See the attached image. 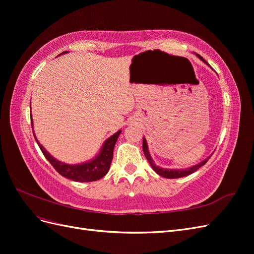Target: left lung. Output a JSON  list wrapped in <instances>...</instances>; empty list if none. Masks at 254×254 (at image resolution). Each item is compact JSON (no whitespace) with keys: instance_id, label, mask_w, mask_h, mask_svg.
Instances as JSON below:
<instances>
[{"instance_id":"1","label":"left lung","mask_w":254,"mask_h":254,"mask_svg":"<svg viewBox=\"0 0 254 254\" xmlns=\"http://www.w3.org/2000/svg\"><path fill=\"white\" fill-rule=\"evenodd\" d=\"M196 55H197L198 58H200L204 64H207L206 61H205L200 55H198V54H196ZM143 151H144V155H145L146 159L148 160L149 164L151 165L152 170L155 171L158 175L162 176V177H164V178H167V179L181 178V177H186V176H189V175H190V174H193L194 172H196V171L198 170V168H200L202 165H204V164L207 162V160L210 159V158H207V159H205L204 161H202L201 163H199V164H197V165H195V166H191V167H190V168H187V170H166V168H161V167L157 166L155 163H153V161H152V159H151V157H150V155H149L147 142H146L145 137L143 139Z\"/></svg>"}]
</instances>
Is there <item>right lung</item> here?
Here are the masks:
<instances>
[{"label": "right lung", "mask_w": 254, "mask_h": 254, "mask_svg": "<svg viewBox=\"0 0 254 254\" xmlns=\"http://www.w3.org/2000/svg\"><path fill=\"white\" fill-rule=\"evenodd\" d=\"M64 53L66 52H64L61 54H64ZM32 128H33V120H32ZM120 133H121V130H119L117 133L111 135L108 140H106L101 152H99L93 160L89 161V162H84V163L76 164V165L65 164L64 162H60V161L56 160L55 158H53L50 153L45 150L43 146L39 143V141L37 140V137H35V139L38 145H39V147L44 157L48 159L49 162L61 176H64L65 178L71 179L73 181L92 182V181H96L103 178V177L108 173L112 162L114 146L118 141ZM34 136H36L35 133H34Z\"/></svg>", "instance_id": "1"}]
</instances>
